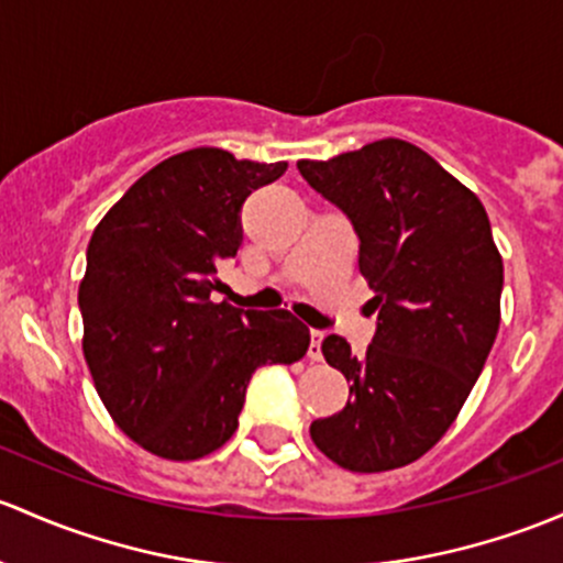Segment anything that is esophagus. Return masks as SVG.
Listing matches in <instances>:
<instances>
[{"instance_id": "1", "label": "esophagus", "mask_w": 563, "mask_h": 563, "mask_svg": "<svg viewBox=\"0 0 563 563\" xmlns=\"http://www.w3.org/2000/svg\"><path fill=\"white\" fill-rule=\"evenodd\" d=\"M321 342H323V331H312V340H310V347H307V358L310 361H321L323 353H321Z\"/></svg>"}]
</instances>
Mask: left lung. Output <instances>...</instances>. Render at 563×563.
<instances>
[{
    "label": "left lung",
    "mask_w": 563,
    "mask_h": 563,
    "mask_svg": "<svg viewBox=\"0 0 563 563\" xmlns=\"http://www.w3.org/2000/svg\"><path fill=\"white\" fill-rule=\"evenodd\" d=\"M297 167L351 218L377 310L364 356L342 336L323 340L353 396L310 437L342 470H399L442 440L481 377L501 321L499 247L481 199L412 142L386 137Z\"/></svg>",
    "instance_id": "obj_1"
}]
</instances>
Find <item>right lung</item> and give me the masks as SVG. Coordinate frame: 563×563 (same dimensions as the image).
Wrapping results in <instances>:
<instances>
[{
  "label": "right lung",
  "instance_id": "add662e5",
  "mask_svg": "<svg viewBox=\"0 0 563 563\" xmlns=\"http://www.w3.org/2000/svg\"><path fill=\"white\" fill-rule=\"evenodd\" d=\"M286 162L191 147L145 173L88 242L82 356L118 429L142 451L197 461L227 445L264 364H294L310 329L288 310H236L218 266L236 256L240 207Z\"/></svg>",
  "mask_w": 563,
  "mask_h": 563
}]
</instances>
